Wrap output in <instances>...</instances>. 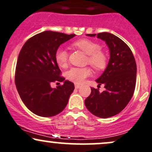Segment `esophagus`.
<instances>
[{
    "mask_svg": "<svg viewBox=\"0 0 152 152\" xmlns=\"http://www.w3.org/2000/svg\"><path fill=\"white\" fill-rule=\"evenodd\" d=\"M80 87H81V86H80L79 84H75V88H76V89H79Z\"/></svg>",
    "mask_w": 152,
    "mask_h": 152,
    "instance_id": "obj_1",
    "label": "esophagus"
}]
</instances>
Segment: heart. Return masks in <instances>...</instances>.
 <instances>
[{
    "label": "heart",
    "instance_id": "b5f03b06",
    "mask_svg": "<svg viewBox=\"0 0 152 152\" xmlns=\"http://www.w3.org/2000/svg\"><path fill=\"white\" fill-rule=\"evenodd\" d=\"M73 45L88 55L87 63L94 69L101 71L106 67L107 56L101 50V45L99 43L88 39H81L74 42ZM68 58V55L66 50L59 48L56 50L55 59L60 67L65 68L67 66ZM90 75L91 71L89 68H71L66 73V77L75 84H80Z\"/></svg>",
    "mask_w": 152,
    "mask_h": 152
}]
</instances>
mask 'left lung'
<instances>
[{
    "instance_id": "obj_1",
    "label": "left lung",
    "mask_w": 152,
    "mask_h": 152,
    "mask_svg": "<svg viewBox=\"0 0 152 152\" xmlns=\"http://www.w3.org/2000/svg\"><path fill=\"white\" fill-rule=\"evenodd\" d=\"M89 37L96 34H86ZM110 50L109 63L102 74L96 80L98 86L105 90L91 88V94L85 99V105L96 117L107 118L121 113L132 98L136 82V63L132 51L119 37L108 32L97 34Z\"/></svg>"
}]
</instances>
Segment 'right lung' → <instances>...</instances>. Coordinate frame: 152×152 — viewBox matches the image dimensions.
<instances>
[{
	"label": "right lung",
	"instance_id": "1",
	"mask_svg": "<svg viewBox=\"0 0 152 152\" xmlns=\"http://www.w3.org/2000/svg\"><path fill=\"white\" fill-rule=\"evenodd\" d=\"M76 34L45 31L29 38L20 51L15 72V84L24 104L41 117H53L67 105L74 84L61 76L55 54L60 45ZM55 81L63 85L52 88Z\"/></svg>",
	"mask_w": 152,
	"mask_h": 152
}]
</instances>
